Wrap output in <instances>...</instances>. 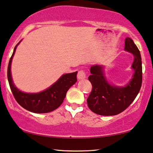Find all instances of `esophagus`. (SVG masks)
<instances>
[{
	"label": "esophagus",
	"mask_w": 153,
	"mask_h": 153,
	"mask_svg": "<svg viewBox=\"0 0 153 153\" xmlns=\"http://www.w3.org/2000/svg\"><path fill=\"white\" fill-rule=\"evenodd\" d=\"M77 77H78V78L79 79V80H83V79H85L87 77V74L84 71L81 70L80 71H78V75H77Z\"/></svg>",
	"instance_id": "esophagus-1"
}]
</instances>
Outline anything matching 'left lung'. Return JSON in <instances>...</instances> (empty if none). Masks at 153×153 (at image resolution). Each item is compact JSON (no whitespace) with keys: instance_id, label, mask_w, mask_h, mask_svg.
Instances as JSON below:
<instances>
[{"instance_id":"1","label":"left lung","mask_w":153,"mask_h":153,"mask_svg":"<svg viewBox=\"0 0 153 153\" xmlns=\"http://www.w3.org/2000/svg\"><path fill=\"white\" fill-rule=\"evenodd\" d=\"M125 50L134 56L133 78L125 87L111 85L106 80L102 66L91 67L88 77L92 89L87 102L90 109L97 114L114 116L126 109L136 99L142 85V61L138 47L131 38L125 40Z\"/></svg>"}]
</instances>
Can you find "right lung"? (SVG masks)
Listing matches in <instances>:
<instances>
[{
  "instance_id": "right-lung-1",
  "label": "right lung",
  "mask_w": 153,
  "mask_h": 153,
  "mask_svg": "<svg viewBox=\"0 0 153 153\" xmlns=\"http://www.w3.org/2000/svg\"><path fill=\"white\" fill-rule=\"evenodd\" d=\"M19 43L15 46L7 67V80L15 100L24 109L34 113H48L56 109L63 103L67 91L77 81L78 72L63 75L49 88L39 93H25L21 92L13 84L10 73L11 62Z\"/></svg>"
}]
</instances>
